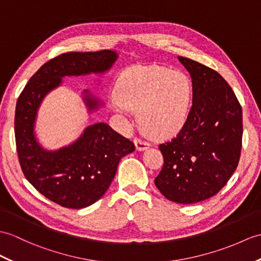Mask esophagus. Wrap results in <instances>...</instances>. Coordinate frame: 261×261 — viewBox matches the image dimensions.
<instances>
[{"label": "esophagus", "mask_w": 261, "mask_h": 261, "mask_svg": "<svg viewBox=\"0 0 261 261\" xmlns=\"http://www.w3.org/2000/svg\"><path fill=\"white\" fill-rule=\"evenodd\" d=\"M135 144H136V149L138 151H143L147 150L150 147V143L148 141H144L142 139H135Z\"/></svg>", "instance_id": "1"}]
</instances>
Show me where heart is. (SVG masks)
<instances>
[{
  "instance_id": "1",
  "label": "heart",
  "mask_w": 261,
  "mask_h": 261,
  "mask_svg": "<svg viewBox=\"0 0 261 261\" xmlns=\"http://www.w3.org/2000/svg\"><path fill=\"white\" fill-rule=\"evenodd\" d=\"M193 86L185 72L160 65H138L123 71L112 107L120 114L138 111L142 128L153 136L177 133L189 117Z\"/></svg>"
}]
</instances>
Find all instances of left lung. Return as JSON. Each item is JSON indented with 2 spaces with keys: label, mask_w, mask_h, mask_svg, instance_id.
<instances>
[{
  "label": "left lung",
  "mask_w": 261,
  "mask_h": 261,
  "mask_svg": "<svg viewBox=\"0 0 261 261\" xmlns=\"http://www.w3.org/2000/svg\"><path fill=\"white\" fill-rule=\"evenodd\" d=\"M178 59L192 79V107L177 137L159 145L165 163L154 184L170 201L196 203L219 192L238 166L242 109L218 72Z\"/></svg>",
  "instance_id": "1"
}]
</instances>
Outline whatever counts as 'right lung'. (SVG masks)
<instances>
[{"label": "right lung", "instance_id": "obj_1", "mask_svg": "<svg viewBox=\"0 0 261 261\" xmlns=\"http://www.w3.org/2000/svg\"><path fill=\"white\" fill-rule=\"evenodd\" d=\"M118 53L69 52L43 64L30 79L16 102L14 131L22 171L28 181L48 200L62 207L82 209L105 195L122 156L135 144L105 122L87 126L74 142L46 150L36 139L34 125L42 101L62 84L64 76L103 74L112 68ZM82 99L89 113L103 105L89 90Z\"/></svg>", "mask_w": 261, "mask_h": 261}]
</instances>
